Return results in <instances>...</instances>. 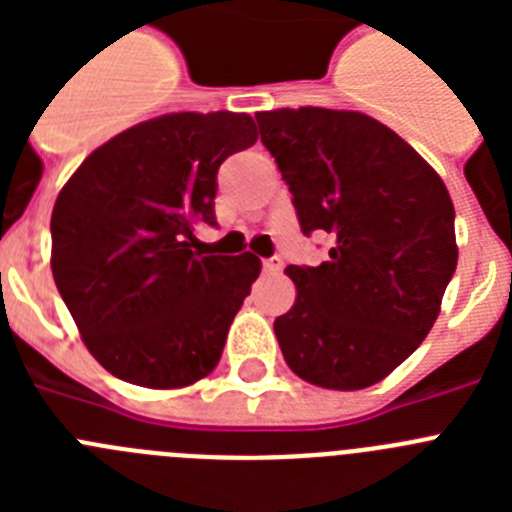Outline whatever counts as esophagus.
Returning a JSON list of instances; mask_svg holds the SVG:
<instances>
[{"label":"esophagus","instance_id":"34e87169","mask_svg":"<svg viewBox=\"0 0 512 512\" xmlns=\"http://www.w3.org/2000/svg\"><path fill=\"white\" fill-rule=\"evenodd\" d=\"M261 266H264L266 274H277V271H282V259L279 256H269V259L261 261Z\"/></svg>","mask_w":512,"mask_h":512}]
</instances>
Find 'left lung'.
Listing matches in <instances>:
<instances>
[{
    "label": "left lung",
    "mask_w": 512,
    "mask_h": 512,
    "mask_svg": "<svg viewBox=\"0 0 512 512\" xmlns=\"http://www.w3.org/2000/svg\"><path fill=\"white\" fill-rule=\"evenodd\" d=\"M261 143L292 192L300 230L328 233L320 266H287L292 310L274 320L289 369L364 390L420 346L456 271L454 205L441 176L361 112H259Z\"/></svg>",
    "instance_id": "obj_1"
}]
</instances>
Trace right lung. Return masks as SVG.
Instances as JSON below:
<instances>
[{
	"mask_svg": "<svg viewBox=\"0 0 512 512\" xmlns=\"http://www.w3.org/2000/svg\"><path fill=\"white\" fill-rule=\"evenodd\" d=\"M235 112H176L99 146L58 194L53 279L94 359L117 379L171 390L207 377L261 261L205 256L217 169L256 143Z\"/></svg>",
	"mask_w": 512,
	"mask_h": 512,
	"instance_id": "obj_1",
	"label": "right lung"
}]
</instances>
